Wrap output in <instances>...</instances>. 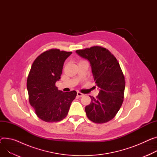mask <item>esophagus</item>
<instances>
[{"mask_svg": "<svg viewBox=\"0 0 157 157\" xmlns=\"http://www.w3.org/2000/svg\"><path fill=\"white\" fill-rule=\"evenodd\" d=\"M77 96H78V97H82V96L84 95L83 94H82V93H81V92H77Z\"/></svg>", "mask_w": 157, "mask_h": 157, "instance_id": "obj_1", "label": "esophagus"}]
</instances>
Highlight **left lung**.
Returning <instances> with one entry per match:
<instances>
[{
    "label": "left lung",
    "mask_w": 157,
    "mask_h": 157,
    "mask_svg": "<svg viewBox=\"0 0 157 157\" xmlns=\"http://www.w3.org/2000/svg\"><path fill=\"white\" fill-rule=\"evenodd\" d=\"M76 53L90 62L96 86L97 98L90 96V104L86 107L87 117L95 123H105L113 119L121 107L125 80L115 56L105 48L95 46Z\"/></svg>",
    "instance_id": "1"
}]
</instances>
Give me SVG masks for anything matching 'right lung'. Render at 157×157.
<instances>
[{
    "label": "right lung",
    "instance_id": "add662e5",
    "mask_svg": "<svg viewBox=\"0 0 157 157\" xmlns=\"http://www.w3.org/2000/svg\"><path fill=\"white\" fill-rule=\"evenodd\" d=\"M71 53L51 49L39 55L31 66L27 80L29 101L37 116L45 122L63 119L77 95L75 90L64 92L55 86L65 59Z\"/></svg>",
    "mask_w": 157,
    "mask_h": 157
}]
</instances>
